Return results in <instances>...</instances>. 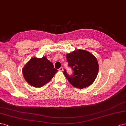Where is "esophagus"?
Segmentation results:
<instances>
[{"mask_svg":"<svg viewBox=\"0 0 126 126\" xmlns=\"http://www.w3.org/2000/svg\"><path fill=\"white\" fill-rule=\"evenodd\" d=\"M63 70H64V69H63V67H60V68H59V71H63Z\"/></svg>","mask_w":126,"mask_h":126,"instance_id":"esophagus-1","label":"esophagus"}]
</instances>
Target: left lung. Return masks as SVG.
Wrapping results in <instances>:
<instances>
[{
	"label": "left lung",
	"instance_id": "obj_1",
	"mask_svg": "<svg viewBox=\"0 0 126 126\" xmlns=\"http://www.w3.org/2000/svg\"><path fill=\"white\" fill-rule=\"evenodd\" d=\"M66 58L73 74L68 75L65 70L64 74L71 85L82 89L93 83L99 70L98 61L94 55L86 50H78L67 54Z\"/></svg>",
	"mask_w": 126,
	"mask_h": 126
}]
</instances>
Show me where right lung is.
Here are the masks:
<instances>
[{"instance_id":"add662e5","label":"right lung","mask_w":126,"mask_h":126,"mask_svg":"<svg viewBox=\"0 0 126 126\" xmlns=\"http://www.w3.org/2000/svg\"><path fill=\"white\" fill-rule=\"evenodd\" d=\"M57 71L46 56L31 58L22 68L24 79L35 87H41L48 83Z\"/></svg>"}]
</instances>
